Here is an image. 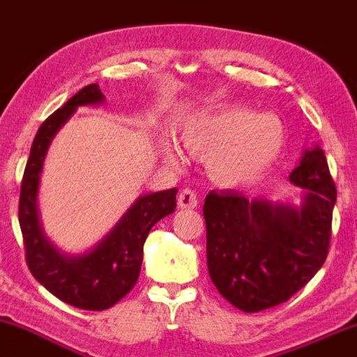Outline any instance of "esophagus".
<instances>
[{"instance_id": "1", "label": "esophagus", "mask_w": 357, "mask_h": 357, "mask_svg": "<svg viewBox=\"0 0 357 357\" xmlns=\"http://www.w3.org/2000/svg\"><path fill=\"white\" fill-rule=\"evenodd\" d=\"M178 204L179 208H190L191 210V208L198 206V196L190 188H186V190H183L178 195Z\"/></svg>"}]
</instances>
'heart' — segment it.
Returning a JSON list of instances; mask_svg holds the SVG:
<instances>
[{"mask_svg":"<svg viewBox=\"0 0 357 357\" xmlns=\"http://www.w3.org/2000/svg\"><path fill=\"white\" fill-rule=\"evenodd\" d=\"M181 142L192 155L206 159L208 171L223 186L255 181L272 169L285 146L282 122L270 114L247 109H225L202 114L186 122ZM176 162L171 147L162 149Z\"/></svg>","mask_w":357,"mask_h":357,"instance_id":"1","label":"heart"}]
</instances>
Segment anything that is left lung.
<instances>
[{
	"label": "left lung",
	"mask_w": 357,
	"mask_h": 357,
	"mask_svg": "<svg viewBox=\"0 0 357 357\" xmlns=\"http://www.w3.org/2000/svg\"><path fill=\"white\" fill-rule=\"evenodd\" d=\"M307 190L301 206L248 199L238 191L208 192V272L218 292L243 312L287 302L329 253L335 186L324 151L310 147L289 176Z\"/></svg>",
	"instance_id": "left-lung-1"
}]
</instances>
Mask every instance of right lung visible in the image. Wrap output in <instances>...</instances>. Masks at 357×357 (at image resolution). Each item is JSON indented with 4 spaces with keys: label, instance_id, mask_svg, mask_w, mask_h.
<instances>
[{
    "label": "right lung",
    "instance_id": "1",
    "mask_svg": "<svg viewBox=\"0 0 357 357\" xmlns=\"http://www.w3.org/2000/svg\"><path fill=\"white\" fill-rule=\"evenodd\" d=\"M104 102L99 84L84 87L40 126L31 144L20 191L18 220L23 233L26 265L48 292L84 310H105L136 285L142 248L151 228L176 208V188L139 196L116 227L89 252L65 255L45 236L38 215V186L45 155L60 127L80 105Z\"/></svg>",
    "mask_w": 357,
    "mask_h": 357
}]
</instances>
